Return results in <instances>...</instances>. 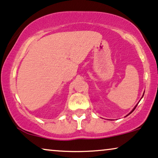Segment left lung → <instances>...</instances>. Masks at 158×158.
Segmentation results:
<instances>
[{
  "label": "left lung",
  "mask_w": 158,
  "mask_h": 158,
  "mask_svg": "<svg viewBox=\"0 0 158 158\" xmlns=\"http://www.w3.org/2000/svg\"><path fill=\"white\" fill-rule=\"evenodd\" d=\"M143 94H144V93H143ZM143 96H142V97H141V98H143ZM136 106H137V104H136V105H135V106L134 108H133V110H132V111H131V112H130V113H129V114H127V115L131 114V113H132L133 111H134V109H135V107H136Z\"/></svg>",
  "instance_id": "1"
}]
</instances>
